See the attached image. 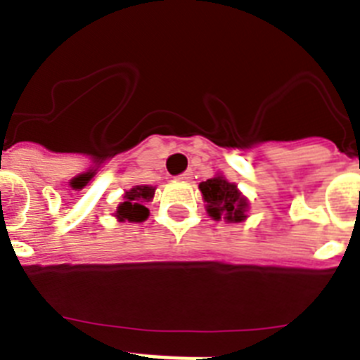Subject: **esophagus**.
I'll return each instance as SVG.
<instances>
[{
	"instance_id": "obj_1",
	"label": "esophagus",
	"mask_w": 360,
	"mask_h": 360,
	"mask_svg": "<svg viewBox=\"0 0 360 360\" xmlns=\"http://www.w3.org/2000/svg\"><path fill=\"white\" fill-rule=\"evenodd\" d=\"M178 178H180V180H184V182H191V180H193V171L187 169L186 173L178 174Z\"/></svg>"
}]
</instances>
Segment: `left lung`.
<instances>
[{
    "label": "left lung",
    "mask_w": 360,
    "mask_h": 360,
    "mask_svg": "<svg viewBox=\"0 0 360 360\" xmlns=\"http://www.w3.org/2000/svg\"><path fill=\"white\" fill-rule=\"evenodd\" d=\"M203 200L207 202V212L214 219L224 216L227 221H241L245 219V211L249 202L241 196L234 184L227 182L224 176H214L207 182L200 184Z\"/></svg>",
    "instance_id": "1"
}]
</instances>
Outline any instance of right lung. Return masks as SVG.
Returning <instances> with one entry per match:
<instances>
[{
    "label": "right lung",
    "mask_w": 360,
    "mask_h": 360,
    "mask_svg": "<svg viewBox=\"0 0 360 360\" xmlns=\"http://www.w3.org/2000/svg\"><path fill=\"white\" fill-rule=\"evenodd\" d=\"M155 195V189L148 186H136L133 189L126 191V195L122 196L124 202L117 207V218L120 221L128 219V221H144L149 216L148 207L144 202H149Z\"/></svg>",
    "instance_id": "1"
}]
</instances>
